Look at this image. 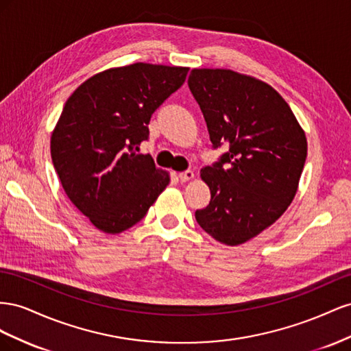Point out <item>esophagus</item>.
Returning <instances> with one entry per match:
<instances>
[{"instance_id":"esophagus-1","label":"esophagus","mask_w":351,"mask_h":351,"mask_svg":"<svg viewBox=\"0 0 351 351\" xmlns=\"http://www.w3.org/2000/svg\"><path fill=\"white\" fill-rule=\"evenodd\" d=\"M194 172H193V170H186V172H181V173H179L178 175V178L179 179H181V181L182 182H186V181H191V179H194Z\"/></svg>"}]
</instances>
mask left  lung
<instances>
[{
  "mask_svg": "<svg viewBox=\"0 0 351 351\" xmlns=\"http://www.w3.org/2000/svg\"><path fill=\"white\" fill-rule=\"evenodd\" d=\"M188 85L213 147L229 143L220 162L199 172L212 198L195 219L216 241L244 244L294 199L307 157L306 134L281 94L254 76L193 69Z\"/></svg>",
  "mask_w": 351,
  "mask_h": 351,
  "instance_id": "obj_1",
  "label": "left lung"
}]
</instances>
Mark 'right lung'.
I'll return each instance as SVG.
<instances>
[{
	"label": "right lung",
	"mask_w": 351,
	"mask_h": 351,
	"mask_svg": "<svg viewBox=\"0 0 351 351\" xmlns=\"http://www.w3.org/2000/svg\"><path fill=\"white\" fill-rule=\"evenodd\" d=\"M189 67L132 63L95 73L67 98L51 134L64 193L98 231L120 234L141 220L170 182L138 154L156 108L185 82Z\"/></svg>",
	"instance_id": "1"
}]
</instances>
